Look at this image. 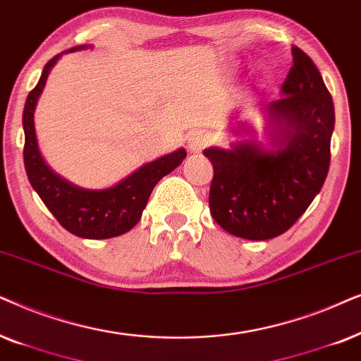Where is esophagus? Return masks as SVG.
Masks as SVG:
<instances>
[{
    "label": "esophagus",
    "instance_id": "34e87169",
    "mask_svg": "<svg viewBox=\"0 0 361 361\" xmlns=\"http://www.w3.org/2000/svg\"><path fill=\"white\" fill-rule=\"evenodd\" d=\"M209 143V135L204 132H196L188 138L190 153H200Z\"/></svg>",
    "mask_w": 361,
    "mask_h": 361
}]
</instances>
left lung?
Here are the masks:
<instances>
[{
    "mask_svg": "<svg viewBox=\"0 0 361 361\" xmlns=\"http://www.w3.org/2000/svg\"><path fill=\"white\" fill-rule=\"evenodd\" d=\"M292 61L281 99L262 107L269 147L256 140L249 120H238L231 133L243 140L203 152L214 168L211 216L233 236L266 241L286 233L319 195L329 173L334 100L304 51L292 47Z\"/></svg>",
    "mask_w": 361,
    "mask_h": 361,
    "instance_id": "obj_1",
    "label": "left lung"
}]
</instances>
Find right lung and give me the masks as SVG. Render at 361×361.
<instances>
[{
	"label": "right lung",
	"instance_id": "add662e5",
	"mask_svg": "<svg viewBox=\"0 0 361 361\" xmlns=\"http://www.w3.org/2000/svg\"><path fill=\"white\" fill-rule=\"evenodd\" d=\"M82 44L52 57L42 69L41 79L26 99L23 112L24 166L30 183L61 226L84 239H109L130 231L142 218L153 188L186 158L185 148L163 155L138 168L122 181L104 190L80 188L57 175L47 165L37 145L35 110L44 90L47 75L62 54L89 49Z\"/></svg>",
	"mask_w": 361,
	"mask_h": 361
}]
</instances>
